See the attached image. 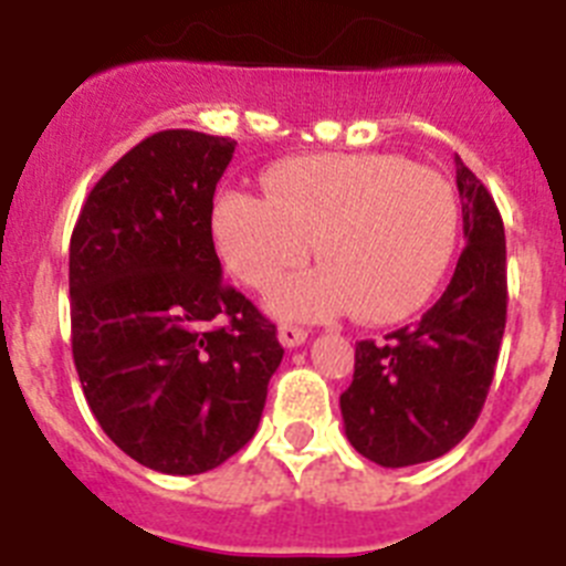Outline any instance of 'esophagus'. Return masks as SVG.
I'll list each match as a JSON object with an SVG mask.
<instances>
[{
  "mask_svg": "<svg viewBox=\"0 0 566 566\" xmlns=\"http://www.w3.org/2000/svg\"><path fill=\"white\" fill-rule=\"evenodd\" d=\"M277 339L283 348H297V345H303L308 339V332L306 328L300 326H292V323H283V326L277 328Z\"/></svg>",
  "mask_w": 566,
  "mask_h": 566,
  "instance_id": "1",
  "label": "esophagus"
}]
</instances>
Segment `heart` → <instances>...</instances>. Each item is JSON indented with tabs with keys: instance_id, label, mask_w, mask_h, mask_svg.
I'll return each mask as SVG.
<instances>
[{
	"instance_id": "obj_1",
	"label": "heart",
	"mask_w": 566,
	"mask_h": 566,
	"mask_svg": "<svg viewBox=\"0 0 566 566\" xmlns=\"http://www.w3.org/2000/svg\"><path fill=\"white\" fill-rule=\"evenodd\" d=\"M266 195L229 189L212 212L229 272L269 289L308 258L319 266L277 283V317L323 319L352 312L394 323L428 303L451 266L459 201L442 172L399 155L332 153L292 158L266 172Z\"/></svg>"
}]
</instances>
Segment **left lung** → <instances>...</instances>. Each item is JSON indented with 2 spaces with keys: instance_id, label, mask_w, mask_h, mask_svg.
Wrapping results in <instances>:
<instances>
[{
  "instance_id": "8db88e82",
  "label": "left lung",
  "mask_w": 566,
  "mask_h": 566,
  "mask_svg": "<svg viewBox=\"0 0 566 566\" xmlns=\"http://www.w3.org/2000/svg\"><path fill=\"white\" fill-rule=\"evenodd\" d=\"M464 249L457 272L417 323L363 339L339 397L345 437L382 468H408L457 448L482 413L507 319L504 223L484 184L457 155Z\"/></svg>"
}]
</instances>
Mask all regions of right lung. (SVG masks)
I'll list each match as a JSON object with an SVG mask.
<instances>
[{"instance_id": "right-lung-1", "label": "right lung", "mask_w": 566, "mask_h": 566, "mask_svg": "<svg viewBox=\"0 0 566 566\" xmlns=\"http://www.w3.org/2000/svg\"><path fill=\"white\" fill-rule=\"evenodd\" d=\"M234 142L164 129L84 201L70 238L73 359L90 411L129 459L169 476L227 462L258 431L283 348L223 283L214 187Z\"/></svg>"}]
</instances>
